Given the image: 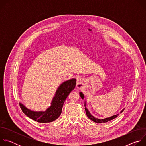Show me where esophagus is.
Here are the masks:
<instances>
[{
	"mask_svg": "<svg viewBox=\"0 0 146 146\" xmlns=\"http://www.w3.org/2000/svg\"><path fill=\"white\" fill-rule=\"evenodd\" d=\"M83 81L82 79L81 78H78L77 79V81H76V87L78 89L81 88L82 87L83 85Z\"/></svg>",
	"mask_w": 146,
	"mask_h": 146,
	"instance_id": "esophagus-1",
	"label": "esophagus"
}]
</instances>
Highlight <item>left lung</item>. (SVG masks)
<instances>
[{
	"mask_svg": "<svg viewBox=\"0 0 146 146\" xmlns=\"http://www.w3.org/2000/svg\"><path fill=\"white\" fill-rule=\"evenodd\" d=\"M80 97L82 99H84V95L82 94V92H80ZM84 106H85V110H86V114H87V115L88 117V118H90L91 120H92V121L95 122H96V123H103V122H107L109 121H111L114 118H115L116 117H117L118 115H119V114H116V115H113L110 117H109V118H104V119H98L97 118H95L94 117L93 115H92L91 114V113H90L89 110H88V109L87 108V102L86 101L84 102ZM124 110V109L123 110H122L120 112V113H122V111Z\"/></svg>",
	"mask_w": 146,
	"mask_h": 146,
	"instance_id": "obj_1",
	"label": "left lung"
}]
</instances>
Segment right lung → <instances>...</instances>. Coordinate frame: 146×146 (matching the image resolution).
I'll return each mask as SVG.
<instances>
[{
    "label": "right lung",
    "mask_w": 146,
    "mask_h": 146,
    "mask_svg": "<svg viewBox=\"0 0 146 146\" xmlns=\"http://www.w3.org/2000/svg\"><path fill=\"white\" fill-rule=\"evenodd\" d=\"M76 80L72 78L63 82L56 91L51 106L44 111H35L28 109L23 103L19 106L23 112L29 118L40 123H48L56 120L61 114L62 107L66 98L76 87Z\"/></svg>",
    "instance_id": "1"
}]
</instances>
